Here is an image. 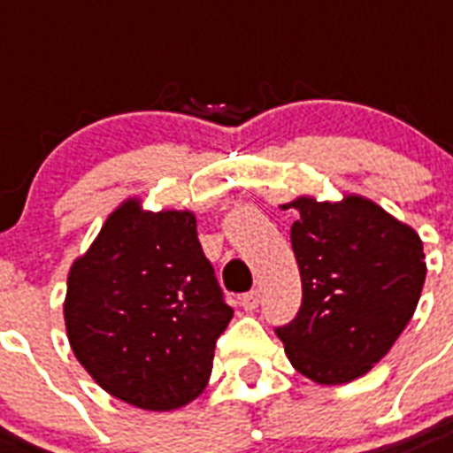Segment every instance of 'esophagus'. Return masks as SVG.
I'll use <instances>...</instances> for the list:
<instances>
[{
  "mask_svg": "<svg viewBox=\"0 0 453 453\" xmlns=\"http://www.w3.org/2000/svg\"><path fill=\"white\" fill-rule=\"evenodd\" d=\"M258 304H260V290H249V293L242 296V307H244L246 311H256L258 310Z\"/></svg>",
  "mask_w": 453,
  "mask_h": 453,
  "instance_id": "esophagus-1",
  "label": "esophagus"
}]
</instances>
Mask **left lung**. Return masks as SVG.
Listing matches in <instances>:
<instances>
[{"label": "left lung", "mask_w": 453, "mask_h": 453, "mask_svg": "<svg viewBox=\"0 0 453 453\" xmlns=\"http://www.w3.org/2000/svg\"><path fill=\"white\" fill-rule=\"evenodd\" d=\"M290 244L303 304L274 328L297 372L347 384L380 363L417 310L426 281L424 244L410 226L360 195L342 202L297 197Z\"/></svg>", "instance_id": "left-lung-1"}]
</instances>
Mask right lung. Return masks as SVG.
Instances as JSON below:
<instances>
[{
	"label": "right lung",
	"instance_id": "right-lung-1",
	"mask_svg": "<svg viewBox=\"0 0 453 453\" xmlns=\"http://www.w3.org/2000/svg\"><path fill=\"white\" fill-rule=\"evenodd\" d=\"M202 251L193 211H143L125 200L67 277L73 356L113 398L150 411L204 391L233 319Z\"/></svg>",
	"mask_w": 453,
	"mask_h": 453
}]
</instances>
